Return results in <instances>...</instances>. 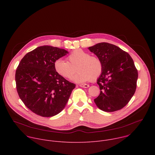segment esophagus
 <instances>
[{"label":"esophagus","mask_w":155,"mask_h":155,"mask_svg":"<svg viewBox=\"0 0 155 155\" xmlns=\"http://www.w3.org/2000/svg\"><path fill=\"white\" fill-rule=\"evenodd\" d=\"M80 87H88L90 86L89 84H81L79 85Z\"/></svg>","instance_id":"1"}]
</instances>
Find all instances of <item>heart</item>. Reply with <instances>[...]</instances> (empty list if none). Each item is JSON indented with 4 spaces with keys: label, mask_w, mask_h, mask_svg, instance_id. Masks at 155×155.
<instances>
[{
    "label": "heart",
    "mask_w": 155,
    "mask_h": 155,
    "mask_svg": "<svg viewBox=\"0 0 155 155\" xmlns=\"http://www.w3.org/2000/svg\"><path fill=\"white\" fill-rule=\"evenodd\" d=\"M68 62L58 59L54 63L55 71L64 78L71 79L77 68L79 72L74 77V80L77 83L95 80L102 72L103 66L100 59L82 50L73 51L68 56Z\"/></svg>",
    "instance_id": "1"
}]
</instances>
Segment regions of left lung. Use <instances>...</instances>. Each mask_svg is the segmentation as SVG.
Returning a JSON list of instances; mask_svg holds the SVG:
<instances>
[{"instance_id":"1","label":"left lung","mask_w":155,"mask_h":155,"mask_svg":"<svg viewBox=\"0 0 155 155\" xmlns=\"http://www.w3.org/2000/svg\"><path fill=\"white\" fill-rule=\"evenodd\" d=\"M102 62L103 69L97 80L100 94L94 99L99 108L112 112L126 106L135 93L138 72L133 59L126 51L108 43L88 48Z\"/></svg>"}]
</instances>
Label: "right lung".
<instances>
[{"label": "right lung", "mask_w": 155, "mask_h": 155, "mask_svg": "<svg viewBox=\"0 0 155 155\" xmlns=\"http://www.w3.org/2000/svg\"><path fill=\"white\" fill-rule=\"evenodd\" d=\"M68 51L51 46H41L28 53L15 74L16 90L25 105L34 114L53 117L64 108L75 84L56 73L54 61Z\"/></svg>", "instance_id": "1"}]
</instances>
